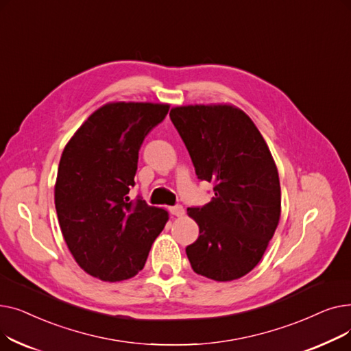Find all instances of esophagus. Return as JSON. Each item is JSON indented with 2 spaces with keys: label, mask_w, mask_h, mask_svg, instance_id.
I'll return each mask as SVG.
<instances>
[{
  "label": "esophagus",
  "mask_w": 351,
  "mask_h": 351,
  "mask_svg": "<svg viewBox=\"0 0 351 351\" xmlns=\"http://www.w3.org/2000/svg\"><path fill=\"white\" fill-rule=\"evenodd\" d=\"M169 212H171V215H173V216H178V217H180V216L185 215V209H183V206H180V205L169 208Z\"/></svg>",
  "instance_id": "34e87169"
}]
</instances>
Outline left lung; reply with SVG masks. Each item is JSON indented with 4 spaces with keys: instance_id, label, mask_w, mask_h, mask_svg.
<instances>
[{
    "instance_id": "obj_1",
    "label": "left lung",
    "mask_w": 351,
    "mask_h": 351,
    "mask_svg": "<svg viewBox=\"0 0 351 351\" xmlns=\"http://www.w3.org/2000/svg\"><path fill=\"white\" fill-rule=\"evenodd\" d=\"M169 117L197 179L215 192L208 205L188 208L199 226L197 241L186 247L191 266L216 282L241 279L261 262L280 219V180L269 146L233 105L176 106Z\"/></svg>"
}]
</instances>
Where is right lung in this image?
I'll return each mask as SVG.
<instances>
[{
	"label": "right lung",
	"mask_w": 351,
	"mask_h": 351,
	"mask_svg": "<svg viewBox=\"0 0 351 351\" xmlns=\"http://www.w3.org/2000/svg\"><path fill=\"white\" fill-rule=\"evenodd\" d=\"M168 110V104H106L62 152L55 182L58 222L75 262L104 282L131 279L142 270L169 219L165 209L128 196L141 145Z\"/></svg>",
	"instance_id": "1"
}]
</instances>
